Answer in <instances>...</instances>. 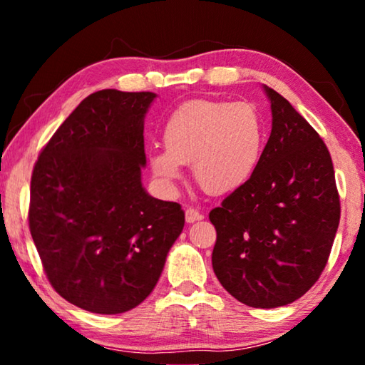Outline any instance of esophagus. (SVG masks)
<instances>
[{
    "mask_svg": "<svg viewBox=\"0 0 365 365\" xmlns=\"http://www.w3.org/2000/svg\"><path fill=\"white\" fill-rule=\"evenodd\" d=\"M185 219H187L188 224H191V222L201 220L202 214L200 211H196V209H193V207H187V211H185Z\"/></svg>",
    "mask_w": 365,
    "mask_h": 365,
    "instance_id": "obj_1",
    "label": "esophagus"
}]
</instances>
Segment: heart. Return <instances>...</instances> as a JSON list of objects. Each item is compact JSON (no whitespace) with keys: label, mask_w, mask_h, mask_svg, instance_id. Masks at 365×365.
I'll return each mask as SVG.
<instances>
[{"label":"heart","mask_w":365,"mask_h":365,"mask_svg":"<svg viewBox=\"0 0 365 365\" xmlns=\"http://www.w3.org/2000/svg\"><path fill=\"white\" fill-rule=\"evenodd\" d=\"M164 150H153V174L165 185L182 177V164H193L200 187L212 195L242 187L261 163L265 127L250 103L191 100L178 106L164 125Z\"/></svg>","instance_id":"1"}]
</instances>
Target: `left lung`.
I'll use <instances>...</instances> for the list:
<instances>
[{"mask_svg":"<svg viewBox=\"0 0 365 365\" xmlns=\"http://www.w3.org/2000/svg\"><path fill=\"white\" fill-rule=\"evenodd\" d=\"M265 91L272 132L261 163L209 212L214 274L233 298L259 309L289 304L312 288L339 224L329 148L285 98Z\"/></svg>","mask_w":365,"mask_h":365,"instance_id":"1","label":"left lung"}]
</instances>
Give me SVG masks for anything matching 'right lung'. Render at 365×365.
Returning a JSON list of instances; mask_svg holds the SVG:
<instances>
[{
    "mask_svg": "<svg viewBox=\"0 0 365 365\" xmlns=\"http://www.w3.org/2000/svg\"><path fill=\"white\" fill-rule=\"evenodd\" d=\"M154 98L91 93L35 163L30 233L48 282L85 311L120 314L143 302L183 230L182 206L141 187L143 119Z\"/></svg>",
    "mask_w": 365,
    "mask_h": 365,
    "instance_id": "add662e5",
    "label": "right lung"
}]
</instances>
